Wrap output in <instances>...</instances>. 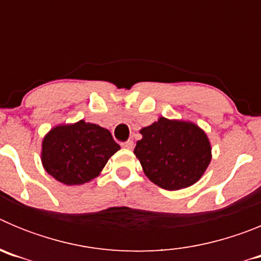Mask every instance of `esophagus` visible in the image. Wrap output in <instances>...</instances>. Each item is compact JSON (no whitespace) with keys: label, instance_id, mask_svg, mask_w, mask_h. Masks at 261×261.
<instances>
[{"label":"esophagus","instance_id":"1","mask_svg":"<svg viewBox=\"0 0 261 261\" xmlns=\"http://www.w3.org/2000/svg\"><path fill=\"white\" fill-rule=\"evenodd\" d=\"M121 146H123L124 149H132V147H133V141L128 140V141L123 142V144H121Z\"/></svg>","mask_w":261,"mask_h":261}]
</instances>
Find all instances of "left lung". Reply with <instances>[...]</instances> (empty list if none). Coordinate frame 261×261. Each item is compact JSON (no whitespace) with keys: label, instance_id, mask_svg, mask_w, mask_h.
Wrapping results in <instances>:
<instances>
[{"label":"left lung","instance_id":"obj_1","mask_svg":"<svg viewBox=\"0 0 261 261\" xmlns=\"http://www.w3.org/2000/svg\"><path fill=\"white\" fill-rule=\"evenodd\" d=\"M140 133L142 138L135 147L136 156L145 175L163 190L192 186L211 163L209 140L196 124L159 117Z\"/></svg>","mask_w":261,"mask_h":261}]
</instances>
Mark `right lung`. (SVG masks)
Listing matches in <instances>:
<instances>
[{
	"mask_svg": "<svg viewBox=\"0 0 261 261\" xmlns=\"http://www.w3.org/2000/svg\"><path fill=\"white\" fill-rule=\"evenodd\" d=\"M119 149L110 130L81 120L50 129L41 145V162L56 180L80 186L98 176Z\"/></svg>",
	"mask_w": 261,
	"mask_h": 261,
	"instance_id": "obj_1",
	"label": "right lung"
}]
</instances>
